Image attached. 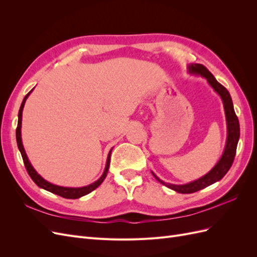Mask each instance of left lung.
I'll return each instance as SVG.
<instances>
[{"label":"left lung","instance_id":"obj_1","mask_svg":"<svg viewBox=\"0 0 257 257\" xmlns=\"http://www.w3.org/2000/svg\"><path fill=\"white\" fill-rule=\"evenodd\" d=\"M189 73L203 76L204 78L207 79L209 84L213 88V90L221 96L223 106H224V110H225V115H226L227 141H226V146H225L223 155L221 157L220 161L216 163V165L210 170L207 175L197 179L195 181H192L186 184H180V185L170 184V183L162 181L160 178H158L152 173L154 178L157 179L159 182L164 184L169 189L182 194H190V193L197 192L201 189H205L207 186L215 183L216 181L221 180V179L227 174L229 168L232 165V162H234L235 155H236L239 137H240L239 121L234 110V105H232L230 94L226 90V88H224L220 82H217L216 79L214 78V76L210 73L203 64H190Z\"/></svg>","mask_w":257,"mask_h":257}]
</instances>
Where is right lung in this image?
<instances>
[{
	"label": "right lung",
	"mask_w": 257,
	"mask_h": 257,
	"mask_svg": "<svg viewBox=\"0 0 257 257\" xmlns=\"http://www.w3.org/2000/svg\"><path fill=\"white\" fill-rule=\"evenodd\" d=\"M32 92L31 90L28 94L25 96L22 100V104L20 106V109H19V113H18V125H17V130H16V139H17V145L19 148V151L22 155V160L23 163H25V166L27 168V172L29 174V176L32 178V180L36 183V185L40 186V188L46 190V191H49L53 194H57V195L61 196V197H64V198H68V199H76V198H79L81 196L87 195V194L91 193L93 190H95L97 186H99L102 184V182L104 181V179L107 176L108 173V168H109V164H110V154H111V150L109 151V154H108V158H107V162H106V167L104 173L100 177L98 180H96L95 182H93L87 186H82V188H64V186H59L56 184H52L48 181H46L44 178H42L40 175L36 173V170L33 168V166L31 165V163L27 157V153L25 151V148H23L22 145V141H21V120H22V110H23V107H25L26 104V100L28 98V96L30 95V93Z\"/></svg>",
	"instance_id": "obj_1"
}]
</instances>
